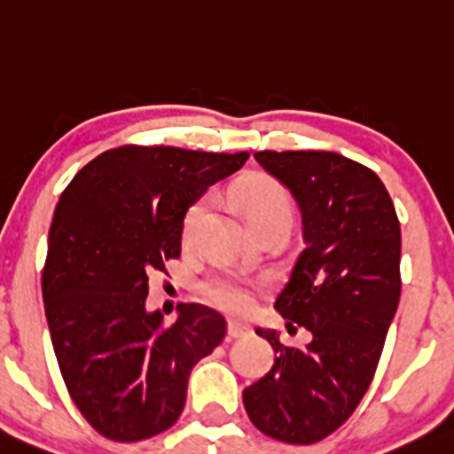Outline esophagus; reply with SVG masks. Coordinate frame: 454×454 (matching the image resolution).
<instances>
[{
  "mask_svg": "<svg viewBox=\"0 0 454 454\" xmlns=\"http://www.w3.org/2000/svg\"><path fill=\"white\" fill-rule=\"evenodd\" d=\"M251 325L243 324V321H228V336L231 338H241L245 334H249Z\"/></svg>",
  "mask_w": 454,
  "mask_h": 454,
  "instance_id": "esophagus-1",
  "label": "esophagus"
}]
</instances>
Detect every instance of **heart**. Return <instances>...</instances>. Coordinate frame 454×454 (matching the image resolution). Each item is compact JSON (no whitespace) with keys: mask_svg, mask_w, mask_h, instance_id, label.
I'll list each match as a JSON object with an SVG mask.
<instances>
[{"mask_svg":"<svg viewBox=\"0 0 454 454\" xmlns=\"http://www.w3.org/2000/svg\"><path fill=\"white\" fill-rule=\"evenodd\" d=\"M234 203L241 207L245 217L254 228L264 226L270 222H292L294 205L289 199V192L277 179L266 177V175H254L245 179L234 188L232 192ZM213 207V196H200L196 203H192L184 217V241L192 243L209 217ZM205 298L217 309L231 310V313H247L254 307V287L245 279L232 275L213 277L203 286Z\"/></svg>","mask_w":454,"mask_h":454,"instance_id":"obj_1","label":"heart"}]
</instances>
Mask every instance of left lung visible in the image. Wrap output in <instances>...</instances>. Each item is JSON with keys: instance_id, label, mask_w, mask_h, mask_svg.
Segmentation results:
<instances>
[{"instance_id": "8db88e82", "label": "left lung", "mask_w": 454, "mask_h": 454, "mask_svg": "<svg viewBox=\"0 0 454 454\" xmlns=\"http://www.w3.org/2000/svg\"><path fill=\"white\" fill-rule=\"evenodd\" d=\"M302 215L304 247L275 309L304 348L258 327L270 372L243 391L251 423L287 444H315L351 417L372 383L400 302L402 232L379 175L336 152H258Z\"/></svg>"}]
</instances>
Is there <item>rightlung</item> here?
I'll return each mask as SVG.
<instances>
[{
  "label": "right lung",
  "instance_id": "right-lung-1",
  "mask_svg": "<svg viewBox=\"0 0 454 454\" xmlns=\"http://www.w3.org/2000/svg\"><path fill=\"white\" fill-rule=\"evenodd\" d=\"M247 152L122 145L103 152L59 199L42 275L54 355L84 419L116 442L171 427L190 372L226 336V321L179 304L175 324L147 310V275L182 254L184 217Z\"/></svg>",
  "mask_w": 454,
  "mask_h": 454
}]
</instances>
